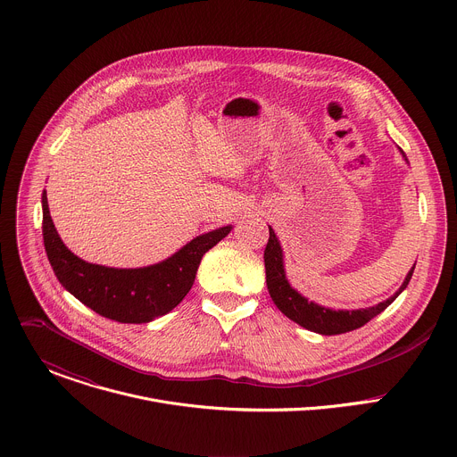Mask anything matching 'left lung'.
Returning a JSON list of instances; mask_svg holds the SVG:
<instances>
[{
    "mask_svg": "<svg viewBox=\"0 0 457 457\" xmlns=\"http://www.w3.org/2000/svg\"><path fill=\"white\" fill-rule=\"evenodd\" d=\"M400 152L405 157L402 148H400ZM405 161H407V157H405ZM264 262H266L268 291H270L275 305L289 320L302 325L303 329L318 333V335H325V337L354 331V329L361 328V325H365L369 320H372L374 316H378L381 311H385L409 286L414 268H416V264L411 268L402 287L390 298H386L372 307H365V309H338L337 311V309L323 307V305L311 302L309 298L302 296L295 287H291V284L286 277V270H284V251H282V245H280L271 226H270V240H268V245L264 251Z\"/></svg>",
    "mask_w": 457,
    "mask_h": 457,
    "instance_id": "left-lung-1",
    "label": "left lung"
}]
</instances>
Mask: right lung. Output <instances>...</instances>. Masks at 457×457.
Wrapping results in <instances>:
<instances>
[{"instance_id":"right-lung-1","label":"right lung","mask_w":457,"mask_h":457,"mask_svg":"<svg viewBox=\"0 0 457 457\" xmlns=\"http://www.w3.org/2000/svg\"><path fill=\"white\" fill-rule=\"evenodd\" d=\"M41 206L45 251L61 286L97 314L120 323H148L177 307L189 293L206 251L233 229L224 226L195 237L159 264L119 270L85 262L62 244L45 189Z\"/></svg>"}]
</instances>
